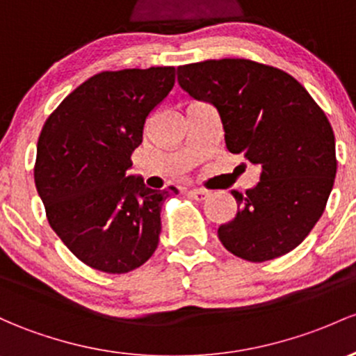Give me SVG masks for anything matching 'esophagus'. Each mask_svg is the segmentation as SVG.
<instances>
[{
	"mask_svg": "<svg viewBox=\"0 0 356 356\" xmlns=\"http://www.w3.org/2000/svg\"><path fill=\"white\" fill-rule=\"evenodd\" d=\"M188 197L193 198V200H197V202H204V200H207V198L210 197V193L207 192V190L193 188V190H190V192H188Z\"/></svg>",
	"mask_w": 356,
	"mask_h": 356,
	"instance_id": "1",
	"label": "esophagus"
}]
</instances>
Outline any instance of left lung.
<instances>
[{
    "mask_svg": "<svg viewBox=\"0 0 356 356\" xmlns=\"http://www.w3.org/2000/svg\"><path fill=\"white\" fill-rule=\"evenodd\" d=\"M190 97L209 102L222 120L225 146L261 168L217 231L225 250L261 263L296 250L326 209L334 185V134L304 86L278 67L250 59H210L178 67Z\"/></svg>",
    "mask_w": 356,
    "mask_h": 356,
    "instance_id": "1",
    "label": "left lung"
}]
</instances>
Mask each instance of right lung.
I'll return each instance as SVG.
<instances>
[{
    "label": "right lung",
    "instance_id": "right-lung-1",
    "mask_svg": "<svg viewBox=\"0 0 356 356\" xmlns=\"http://www.w3.org/2000/svg\"><path fill=\"white\" fill-rule=\"evenodd\" d=\"M175 72L173 66L98 72L42 127L37 192L51 227L90 268L127 273L158 248L163 202L178 190H151L127 170L149 113L173 90Z\"/></svg>",
    "mask_w": 356,
    "mask_h": 356
}]
</instances>
